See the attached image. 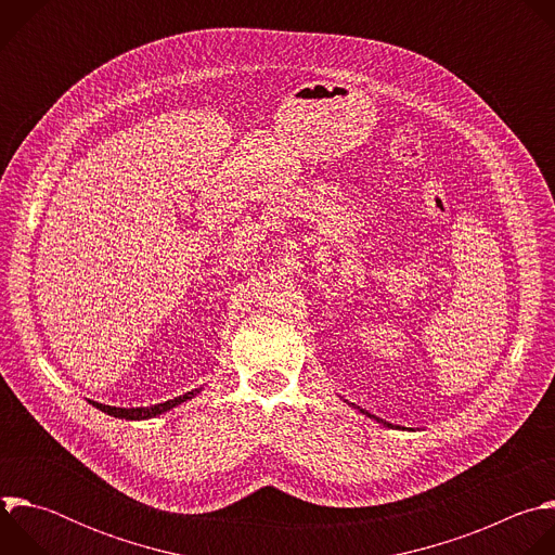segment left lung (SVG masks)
<instances>
[{"mask_svg": "<svg viewBox=\"0 0 555 555\" xmlns=\"http://www.w3.org/2000/svg\"><path fill=\"white\" fill-rule=\"evenodd\" d=\"M369 417H373V415H369ZM373 420H377V417H373ZM377 422H382V420H377ZM384 426H388V428H392V424H388V422H382Z\"/></svg>", "mask_w": 555, "mask_h": 555, "instance_id": "1", "label": "left lung"}]
</instances>
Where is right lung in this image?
<instances>
[{
    "label": "right lung",
    "instance_id": "1",
    "mask_svg": "<svg viewBox=\"0 0 555 555\" xmlns=\"http://www.w3.org/2000/svg\"><path fill=\"white\" fill-rule=\"evenodd\" d=\"M197 392H199V388H195L191 392H184V395H180V398H176V400L155 404V406H144V409H116V406H105V404H99V402H92V404L99 411H103V413H107L112 417H118V420H151V417H157V415H163V413L180 406L186 400H193Z\"/></svg>",
    "mask_w": 555,
    "mask_h": 555
}]
</instances>
